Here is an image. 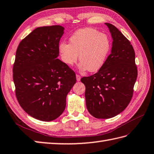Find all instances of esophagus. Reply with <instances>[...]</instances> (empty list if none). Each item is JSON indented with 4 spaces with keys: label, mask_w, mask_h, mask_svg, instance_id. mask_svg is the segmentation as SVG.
Wrapping results in <instances>:
<instances>
[{
    "label": "esophagus",
    "mask_w": 154,
    "mask_h": 154,
    "mask_svg": "<svg viewBox=\"0 0 154 154\" xmlns=\"http://www.w3.org/2000/svg\"><path fill=\"white\" fill-rule=\"evenodd\" d=\"M81 79V76H80L79 74H76V80L77 81H80Z\"/></svg>",
    "instance_id": "obj_1"
}]
</instances>
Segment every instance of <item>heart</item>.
Listing matches in <instances>:
<instances>
[{
  "instance_id": "obj_1",
  "label": "heart",
  "mask_w": 154,
  "mask_h": 154,
  "mask_svg": "<svg viewBox=\"0 0 154 154\" xmlns=\"http://www.w3.org/2000/svg\"><path fill=\"white\" fill-rule=\"evenodd\" d=\"M70 43H61L59 52L68 66L76 63L79 54L80 68L94 72L103 66L111 50V41L105 33L92 28L76 31L70 37Z\"/></svg>"
}]
</instances>
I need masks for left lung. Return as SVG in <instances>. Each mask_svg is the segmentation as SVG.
<instances>
[{
    "mask_svg": "<svg viewBox=\"0 0 154 154\" xmlns=\"http://www.w3.org/2000/svg\"><path fill=\"white\" fill-rule=\"evenodd\" d=\"M112 38L111 53L97 73L83 77L89 112L97 119L121 113L132 97L138 70L135 53L128 39L111 23H105Z\"/></svg>",
    "mask_w": 154,
    "mask_h": 154,
    "instance_id": "obj_1",
    "label": "left lung"
}]
</instances>
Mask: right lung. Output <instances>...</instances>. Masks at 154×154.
I'll return each mask as SVG.
<instances>
[{
    "mask_svg": "<svg viewBox=\"0 0 154 154\" xmlns=\"http://www.w3.org/2000/svg\"><path fill=\"white\" fill-rule=\"evenodd\" d=\"M64 29L60 26L37 28L16 50L13 80L17 100L29 115L42 121L63 113L76 82L74 72L57 59Z\"/></svg>",
    "mask_w": 154,
    "mask_h": 154,
    "instance_id": "1",
    "label": "right lung"
}]
</instances>
